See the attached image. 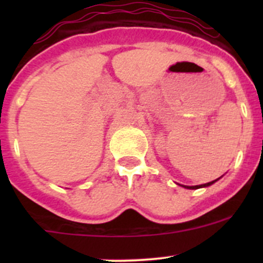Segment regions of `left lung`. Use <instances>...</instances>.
I'll return each mask as SVG.
<instances>
[{
	"instance_id": "1",
	"label": "left lung",
	"mask_w": 263,
	"mask_h": 263,
	"mask_svg": "<svg viewBox=\"0 0 263 263\" xmlns=\"http://www.w3.org/2000/svg\"><path fill=\"white\" fill-rule=\"evenodd\" d=\"M219 179H220V178H217V179H215V181H213V182H209V183H205V184H198V185H182V187L187 188V190H198V188L209 187V185L214 184V183H215V182H217V181H219Z\"/></svg>"
}]
</instances>
